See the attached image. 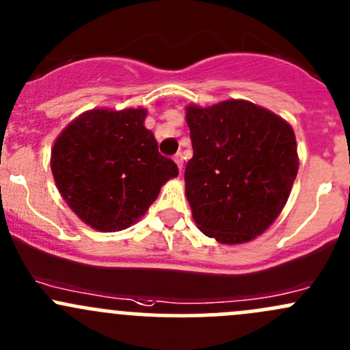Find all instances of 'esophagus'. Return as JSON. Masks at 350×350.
I'll return each instance as SVG.
<instances>
[{
    "instance_id": "34e87169",
    "label": "esophagus",
    "mask_w": 350,
    "mask_h": 350,
    "mask_svg": "<svg viewBox=\"0 0 350 350\" xmlns=\"http://www.w3.org/2000/svg\"><path fill=\"white\" fill-rule=\"evenodd\" d=\"M174 162H176V164H178L179 171L183 172V154H176L174 155Z\"/></svg>"
}]
</instances>
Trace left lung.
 Masks as SVG:
<instances>
[{"label":"left lung","mask_w":350,"mask_h":350,"mask_svg":"<svg viewBox=\"0 0 350 350\" xmlns=\"http://www.w3.org/2000/svg\"><path fill=\"white\" fill-rule=\"evenodd\" d=\"M193 157L186 196L204 235L242 243L262 234L283 210L298 172L296 139L278 115L242 100L188 107Z\"/></svg>","instance_id":"left-lung-1"}]
</instances>
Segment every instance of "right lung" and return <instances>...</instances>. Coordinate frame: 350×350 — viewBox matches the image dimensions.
Instances as JSON below:
<instances>
[{"label": "right lung", "instance_id": "add662e5", "mask_svg": "<svg viewBox=\"0 0 350 350\" xmlns=\"http://www.w3.org/2000/svg\"><path fill=\"white\" fill-rule=\"evenodd\" d=\"M146 109H91L70 122L52 149L55 185L74 213L100 232L135 224L161 186L179 174L144 126Z\"/></svg>", "mask_w": 350, "mask_h": 350}]
</instances>
